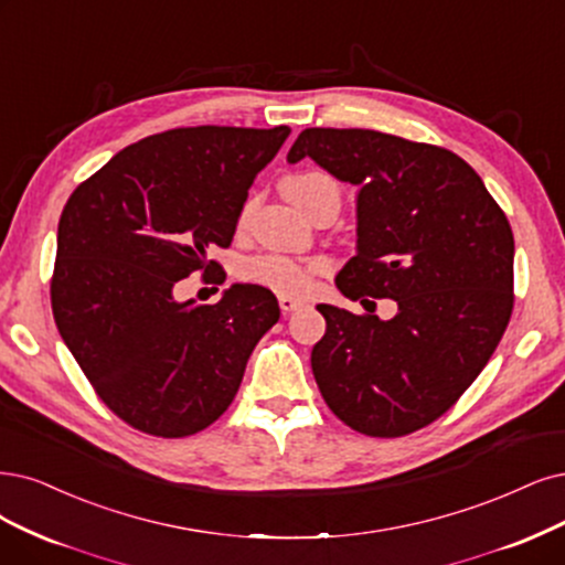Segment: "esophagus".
<instances>
[{
  "mask_svg": "<svg viewBox=\"0 0 565 565\" xmlns=\"http://www.w3.org/2000/svg\"><path fill=\"white\" fill-rule=\"evenodd\" d=\"M302 305H305V302H302V300H296V298H288V296H281V298H279V307H281L284 315H290V311L300 309Z\"/></svg>",
  "mask_w": 565,
  "mask_h": 565,
  "instance_id": "esophagus-1",
  "label": "esophagus"
}]
</instances>
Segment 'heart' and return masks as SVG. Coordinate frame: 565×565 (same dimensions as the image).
Masks as SVG:
<instances>
[{"label":"heart","mask_w":565,"mask_h":565,"mask_svg":"<svg viewBox=\"0 0 565 565\" xmlns=\"http://www.w3.org/2000/svg\"><path fill=\"white\" fill-rule=\"evenodd\" d=\"M323 183H335V181L321 172H305V174L284 179L281 191L290 202H296L302 209L307 195L315 191L317 185H323ZM330 269H332V263L321 256L298 260L281 254H263V256L246 258L239 267V277L244 281L275 290L279 296L305 298L315 290L317 277L328 275Z\"/></svg>","instance_id":"b5f03b06"}]
</instances>
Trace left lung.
<instances>
[{"instance_id": "8db88e82", "label": "left lung", "mask_w": 565, "mask_h": 565, "mask_svg": "<svg viewBox=\"0 0 565 565\" xmlns=\"http://www.w3.org/2000/svg\"><path fill=\"white\" fill-rule=\"evenodd\" d=\"M302 158L361 188L359 254L338 288L351 300L398 302L391 321L319 305L326 335L311 349V372L349 428L403 437L440 419L503 338L512 227L479 174L443 146L307 128L288 151V162Z\"/></svg>"}]
</instances>
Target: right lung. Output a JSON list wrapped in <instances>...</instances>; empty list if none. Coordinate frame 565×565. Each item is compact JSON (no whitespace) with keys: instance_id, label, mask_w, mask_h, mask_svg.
Returning a JSON list of instances; mask_svg holds the SVG:
<instances>
[{"instance_id":"1","label":"right lung","mask_w":565,"mask_h":565,"mask_svg":"<svg viewBox=\"0 0 565 565\" xmlns=\"http://www.w3.org/2000/svg\"><path fill=\"white\" fill-rule=\"evenodd\" d=\"M290 135L198 125L151 135L76 185L57 225L55 326L118 419L156 437L212 426L235 401L246 361L279 321L271 290L230 286L216 305L174 300L177 281L212 271L256 174Z\"/></svg>"}]
</instances>
